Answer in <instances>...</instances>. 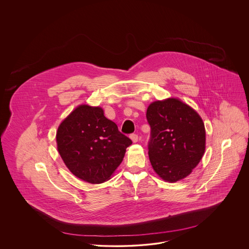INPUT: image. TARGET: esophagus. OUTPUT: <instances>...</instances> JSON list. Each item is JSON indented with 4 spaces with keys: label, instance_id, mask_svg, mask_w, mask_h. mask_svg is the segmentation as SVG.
Wrapping results in <instances>:
<instances>
[{
    "label": "esophagus",
    "instance_id": "34e87169",
    "mask_svg": "<svg viewBox=\"0 0 249 249\" xmlns=\"http://www.w3.org/2000/svg\"><path fill=\"white\" fill-rule=\"evenodd\" d=\"M130 139L132 140V142H138V135H137V134H135V133H132V134H130Z\"/></svg>",
    "mask_w": 249,
    "mask_h": 249
}]
</instances>
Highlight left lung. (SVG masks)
I'll list each match as a JSON object with an SVG mask.
<instances>
[{
  "label": "left lung",
  "instance_id": "8db88e82",
  "mask_svg": "<svg viewBox=\"0 0 249 249\" xmlns=\"http://www.w3.org/2000/svg\"><path fill=\"white\" fill-rule=\"evenodd\" d=\"M150 126L148 155L155 172L168 182L188 177L205 150L201 117L178 99L152 103L146 111Z\"/></svg>",
  "mask_w": 249,
  "mask_h": 249
}]
</instances>
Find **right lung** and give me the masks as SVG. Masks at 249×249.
<instances>
[{"label":"right lung","mask_w":249,"mask_h":249,"mask_svg":"<svg viewBox=\"0 0 249 249\" xmlns=\"http://www.w3.org/2000/svg\"><path fill=\"white\" fill-rule=\"evenodd\" d=\"M56 139L65 165L76 178L91 184L109 179L132 142L105 117L101 107L85 105L60 123Z\"/></svg>","instance_id":"obj_1"}]
</instances>
